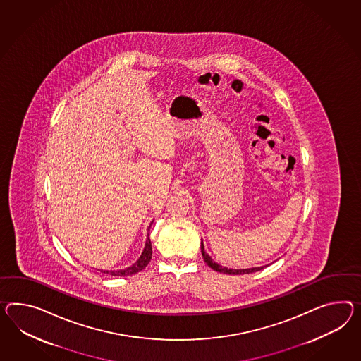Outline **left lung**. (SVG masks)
<instances>
[{"mask_svg": "<svg viewBox=\"0 0 361 361\" xmlns=\"http://www.w3.org/2000/svg\"><path fill=\"white\" fill-rule=\"evenodd\" d=\"M202 255H203L204 262L209 266V267L217 271V272H221V274H226V275H243V274H252V272H257L260 271L266 266H262V267H252V268H243V269H234V268L224 267L221 264L213 262V259L205 252L204 250L203 240H202Z\"/></svg>", "mask_w": 361, "mask_h": 361, "instance_id": "1", "label": "left lung"}]
</instances>
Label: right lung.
I'll return each mask as SVG.
<instances>
[{"label":"right lung","instance_id":"right-lung-1","mask_svg":"<svg viewBox=\"0 0 361 361\" xmlns=\"http://www.w3.org/2000/svg\"><path fill=\"white\" fill-rule=\"evenodd\" d=\"M152 224L153 222H150V225H149L148 231L150 229V226H152ZM152 243H150V238H149V233L148 235H147V242H145V247L142 250V252H141V255H140V258L130 266V267L123 268V269H114V271H102L103 274H110L111 276H130V275H135V274H137L140 272L141 269H144V268L148 266L149 262H150V259H152Z\"/></svg>","mask_w":361,"mask_h":361}]
</instances>
